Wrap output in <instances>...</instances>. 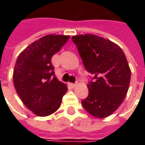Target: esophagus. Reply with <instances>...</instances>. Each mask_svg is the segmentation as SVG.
I'll return each instance as SVG.
<instances>
[{"label": "esophagus", "instance_id": "obj_1", "mask_svg": "<svg viewBox=\"0 0 145 145\" xmlns=\"http://www.w3.org/2000/svg\"><path fill=\"white\" fill-rule=\"evenodd\" d=\"M69 85L71 86L72 87V88H74V87H75L77 85V84H76V83H70Z\"/></svg>", "mask_w": 145, "mask_h": 145}]
</instances>
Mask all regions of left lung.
<instances>
[{
	"mask_svg": "<svg viewBox=\"0 0 145 145\" xmlns=\"http://www.w3.org/2000/svg\"><path fill=\"white\" fill-rule=\"evenodd\" d=\"M87 72L89 95L81 101L88 113L97 118L113 114L123 103L129 88L131 70L123 50L114 42L94 35L72 38Z\"/></svg>",
	"mask_w": 145,
	"mask_h": 145,
	"instance_id": "obj_1",
	"label": "left lung"
}]
</instances>
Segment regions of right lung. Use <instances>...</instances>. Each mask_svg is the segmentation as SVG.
<instances>
[{
	"mask_svg": "<svg viewBox=\"0 0 145 145\" xmlns=\"http://www.w3.org/2000/svg\"><path fill=\"white\" fill-rule=\"evenodd\" d=\"M69 35H48L32 42L17 59L13 80L25 106L38 116H48L59 107L67 86L55 76L52 57L69 40Z\"/></svg>",
	"mask_w": 145,
	"mask_h": 145,
	"instance_id": "1",
	"label": "right lung"
}]
</instances>
